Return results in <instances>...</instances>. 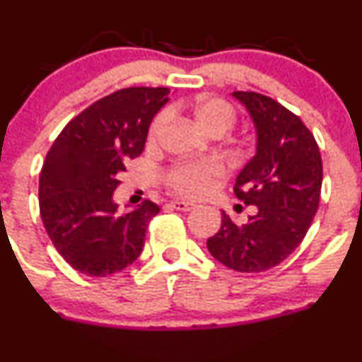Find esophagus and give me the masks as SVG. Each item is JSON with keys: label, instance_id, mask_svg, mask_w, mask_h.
<instances>
[{"label": "esophagus", "instance_id": "esophagus-1", "mask_svg": "<svg viewBox=\"0 0 362 362\" xmlns=\"http://www.w3.org/2000/svg\"><path fill=\"white\" fill-rule=\"evenodd\" d=\"M170 206L177 211H192L193 207H195V204L188 202V200H173V202H170Z\"/></svg>", "mask_w": 362, "mask_h": 362}]
</instances>
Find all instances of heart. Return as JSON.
I'll return each instance as SVG.
<instances>
[{"label": "heart", "instance_id": "heart-1", "mask_svg": "<svg viewBox=\"0 0 362 362\" xmlns=\"http://www.w3.org/2000/svg\"><path fill=\"white\" fill-rule=\"evenodd\" d=\"M193 117L199 123L202 130L209 134H225L228 128L234 127L238 114L234 107L223 98L216 96H204L193 103ZM170 119L169 110H160L155 119L149 124L148 141L156 142L160 135L165 130L167 123ZM225 174V167L220 160L216 158H204V160H181L176 162L169 170H167V182L174 192L180 195L202 197L213 189L214 182L220 180Z\"/></svg>", "mask_w": 362, "mask_h": 362}]
</instances>
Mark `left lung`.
Returning a JSON list of instances; mask_svg holds the SVG:
<instances>
[{
	"mask_svg": "<svg viewBox=\"0 0 362 362\" xmlns=\"http://www.w3.org/2000/svg\"><path fill=\"white\" fill-rule=\"evenodd\" d=\"M232 95L257 128V155L239 173L234 193L257 213L243 225L223 213L207 250L228 269L262 273L284 262L306 235L320 202L322 156L313 134L287 107L255 91Z\"/></svg>",
	"mask_w": 362,
	"mask_h": 362,
	"instance_id": "left-lung-1",
	"label": "left lung"
}]
</instances>
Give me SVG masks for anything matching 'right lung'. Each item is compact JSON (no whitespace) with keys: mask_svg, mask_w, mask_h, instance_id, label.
<instances>
[{"mask_svg":"<svg viewBox=\"0 0 362 362\" xmlns=\"http://www.w3.org/2000/svg\"><path fill=\"white\" fill-rule=\"evenodd\" d=\"M169 88L114 91L61 130L40 173V216L52 245L75 271L109 276L134 264L160 207L144 200L119 211L114 189L124 163L137 158Z\"/></svg>","mask_w":362,"mask_h":362,"instance_id":"1","label":"right lung"}]
</instances>
